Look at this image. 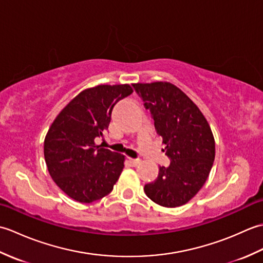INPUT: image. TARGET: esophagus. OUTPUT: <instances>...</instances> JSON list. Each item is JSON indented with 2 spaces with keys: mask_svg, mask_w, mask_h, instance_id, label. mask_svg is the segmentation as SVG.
Wrapping results in <instances>:
<instances>
[{
  "mask_svg": "<svg viewBox=\"0 0 263 263\" xmlns=\"http://www.w3.org/2000/svg\"><path fill=\"white\" fill-rule=\"evenodd\" d=\"M128 161H130L132 166H138L140 164V159H133V158H128Z\"/></svg>",
  "mask_w": 263,
  "mask_h": 263,
  "instance_id": "obj_1",
  "label": "esophagus"
}]
</instances>
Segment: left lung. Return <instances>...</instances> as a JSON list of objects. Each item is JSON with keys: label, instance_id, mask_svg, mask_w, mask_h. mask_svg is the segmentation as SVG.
Segmentation results:
<instances>
[{"label": "left lung", "instance_id": "1", "mask_svg": "<svg viewBox=\"0 0 263 263\" xmlns=\"http://www.w3.org/2000/svg\"><path fill=\"white\" fill-rule=\"evenodd\" d=\"M133 88L152 114L171 159L170 166H160L158 177L144 185V192L167 208L185 204L203 186L214 164L211 128L198 106L172 83H136Z\"/></svg>", "mask_w": 263, "mask_h": 263}]
</instances>
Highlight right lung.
<instances>
[{
  "instance_id": "right-lung-1",
  "label": "right lung",
  "mask_w": 263,
  "mask_h": 263,
  "mask_svg": "<svg viewBox=\"0 0 263 263\" xmlns=\"http://www.w3.org/2000/svg\"><path fill=\"white\" fill-rule=\"evenodd\" d=\"M133 92L128 85H100L83 90L52 123L44 141L49 174L70 198L90 203L111 192L124 167V156L96 146L119 100Z\"/></svg>"
}]
</instances>
